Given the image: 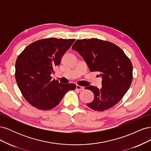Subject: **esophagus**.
I'll use <instances>...</instances> for the list:
<instances>
[{"mask_svg":"<svg viewBox=\"0 0 151 151\" xmlns=\"http://www.w3.org/2000/svg\"><path fill=\"white\" fill-rule=\"evenodd\" d=\"M76 89H78V90H80V91H83V90H84V87H83V86H79V85H77L76 86Z\"/></svg>","mask_w":151,"mask_h":151,"instance_id":"34e87169","label":"esophagus"}]
</instances>
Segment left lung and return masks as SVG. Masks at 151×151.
Here are the masks:
<instances>
[{
  "label": "left lung",
  "mask_w": 151,
  "mask_h": 151,
  "mask_svg": "<svg viewBox=\"0 0 151 151\" xmlns=\"http://www.w3.org/2000/svg\"><path fill=\"white\" fill-rule=\"evenodd\" d=\"M72 48L83 57L91 72H98L102 77L100 88L86 87L94 96L93 101L87 105L100 111L115 106L132 83L133 67L130 59L116 45L96 38L77 40Z\"/></svg>",
  "instance_id": "left-lung-1"
}]
</instances>
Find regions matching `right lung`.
<instances>
[{"mask_svg": "<svg viewBox=\"0 0 151 151\" xmlns=\"http://www.w3.org/2000/svg\"><path fill=\"white\" fill-rule=\"evenodd\" d=\"M74 39L47 38L28 45L16 62L15 77L24 98L42 110L55 107L64 95L76 89L74 84H61L51 74Z\"/></svg>", "mask_w": 151, "mask_h": 151, "instance_id": "1", "label": "right lung"}]
</instances>
